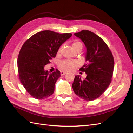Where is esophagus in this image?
<instances>
[{"label":"esophagus","instance_id":"34e87169","mask_svg":"<svg viewBox=\"0 0 133 133\" xmlns=\"http://www.w3.org/2000/svg\"><path fill=\"white\" fill-rule=\"evenodd\" d=\"M66 74V72L63 71H60V74H61V75H64Z\"/></svg>","mask_w":133,"mask_h":133}]
</instances>
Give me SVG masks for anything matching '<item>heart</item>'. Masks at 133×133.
<instances>
[{
	"label": "heart",
	"mask_w": 133,
	"mask_h": 133,
	"mask_svg": "<svg viewBox=\"0 0 133 133\" xmlns=\"http://www.w3.org/2000/svg\"><path fill=\"white\" fill-rule=\"evenodd\" d=\"M72 48L74 50L78 48H82V44L78 42V41H75L73 42L71 45ZM76 63L75 62L68 61V60H65V61H63L59 64V68L60 69L66 70V71H70L73 70L74 68L75 67Z\"/></svg>",
	"instance_id": "b5f03b06"
}]
</instances>
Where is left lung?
Listing matches in <instances>:
<instances>
[{
	"label": "left lung",
	"instance_id": "8db88e82",
	"mask_svg": "<svg viewBox=\"0 0 133 133\" xmlns=\"http://www.w3.org/2000/svg\"><path fill=\"white\" fill-rule=\"evenodd\" d=\"M86 48L85 62L80 70L87 74L85 79L75 76L72 87L79 97L91 101L101 95L110 85L114 61L112 55L103 40L89 30L74 33Z\"/></svg>",
	"mask_w": 133,
	"mask_h": 133
}]
</instances>
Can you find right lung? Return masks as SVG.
<instances>
[{"mask_svg":"<svg viewBox=\"0 0 133 133\" xmlns=\"http://www.w3.org/2000/svg\"><path fill=\"white\" fill-rule=\"evenodd\" d=\"M71 35V33L43 30L32 35L24 43L18 58L19 77L27 92L34 98L45 99L54 92L55 83L61 76L60 72L57 69L51 73L44 68Z\"/></svg>","mask_w":133,"mask_h":133,"instance_id":"add662e5","label":"right lung"}]
</instances>
